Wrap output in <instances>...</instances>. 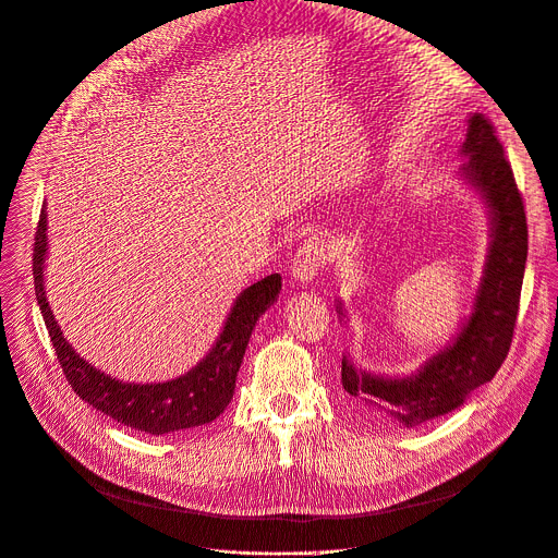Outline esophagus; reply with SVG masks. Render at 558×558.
Segmentation results:
<instances>
[{"instance_id":"34e87169","label":"esophagus","mask_w":558,"mask_h":558,"mask_svg":"<svg viewBox=\"0 0 558 558\" xmlns=\"http://www.w3.org/2000/svg\"><path fill=\"white\" fill-rule=\"evenodd\" d=\"M325 265V250H323V243L317 241V238H308V241H304L300 245V250L295 252V258H293V267H291V276L306 284L311 282L317 271L323 269Z\"/></svg>"}]
</instances>
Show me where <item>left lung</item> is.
<instances>
[{
  "label": "left lung",
  "instance_id": "left-lung-1",
  "mask_svg": "<svg viewBox=\"0 0 558 558\" xmlns=\"http://www.w3.org/2000/svg\"><path fill=\"white\" fill-rule=\"evenodd\" d=\"M459 154L465 158L459 177L482 196L490 216V245L472 313L461 323L457 338L411 375H373L342 357V388L351 402L407 428L452 413L474 388L490 381L510 351L517 323L527 260V222L504 145L484 114L468 117ZM338 313L344 317L342 302Z\"/></svg>",
  "mask_w": 558,
  "mask_h": 558
}]
</instances>
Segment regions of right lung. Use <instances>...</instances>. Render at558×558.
Listing matches in <instances>:
<instances>
[{"mask_svg": "<svg viewBox=\"0 0 558 558\" xmlns=\"http://www.w3.org/2000/svg\"><path fill=\"white\" fill-rule=\"evenodd\" d=\"M46 216L44 205L35 231V293L57 360L72 390L114 422L149 435H168L214 422L231 402L235 375L243 364V355L258 317L278 300L282 289L280 274H271L254 282L235 298L216 344L192 371L158 384L123 381L106 375L78 355L63 338L61 327L54 320L44 287V265L48 254Z\"/></svg>", "mask_w": 558, "mask_h": 558, "instance_id": "1", "label": "right lung"}]
</instances>
